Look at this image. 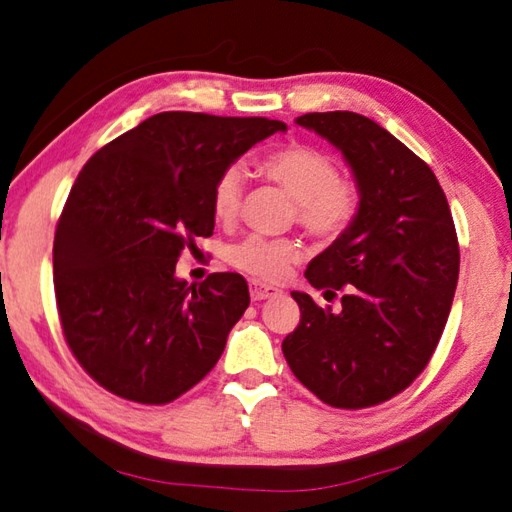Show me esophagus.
Returning a JSON list of instances; mask_svg holds the SVG:
<instances>
[{"mask_svg":"<svg viewBox=\"0 0 512 512\" xmlns=\"http://www.w3.org/2000/svg\"><path fill=\"white\" fill-rule=\"evenodd\" d=\"M281 295V290L273 288V286H264L259 281H250V299L253 301H264V299H273Z\"/></svg>","mask_w":512,"mask_h":512,"instance_id":"34e87169","label":"esophagus"}]
</instances>
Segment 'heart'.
I'll list each match as a JSON object with an SVG mask.
<instances>
[{
  "label": "heart",
  "instance_id": "heart-1",
  "mask_svg": "<svg viewBox=\"0 0 512 512\" xmlns=\"http://www.w3.org/2000/svg\"><path fill=\"white\" fill-rule=\"evenodd\" d=\"M259 173L290 198L297 200V222L308 235L332 242L341 237L356 220L361 209V189L352 178L339 173L336 160L323 149L292 143L270 151L257 165ZM244 195V173L239 167H226L217 176L211 193V206L217 220H233ZM299 257V246L290 239L248 237L231 248V264L264 281L284 277L290 262Z\"/></svg>",
  "mask_w": 512,
  "mask_h": 512
}]
</instances>
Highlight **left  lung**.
Instances as JSON below:
<instances>
[{
  "instance_id": "left-lung-1",
  "label": "left lung",
  "mask_w": 512,
  "mask_h": 512,
  "mask_svg": "<svg viewBox=\"0 0 512 512\" xmlns=\"http://www.w3.org/2000/svg\"><path fill=\"white\" fill-rule=\"evenodd\" d=\"M297 123L341 149L361 209L306 270L325 299L343 292L341 308L292 292L301 321L281 350L325 405L374 407L405 391L436 352L458 286V233L436 173L372 118L312 112Z\"/></svg>"
}]
</instances>
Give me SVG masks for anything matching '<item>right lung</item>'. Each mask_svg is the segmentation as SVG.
<instances>
[{"instance_id":"add662e5","label":"right lung","mask_w":512,"mask_h":512,"mask_svg":"<svg viewBox=\"0 0 512 512\" xmlns=\"http://www.w3.org/2000/svg\"><path fill=\"white\" fill-rule=\"evenodd\" d=\"M275 132L286 125L262 116L162 112L85 162L54 233V297L65 343L103 389L167 405L220 361L246 281L187 286L176 262L213 235L217 176Z\"/></svg>"}]
</instances>
